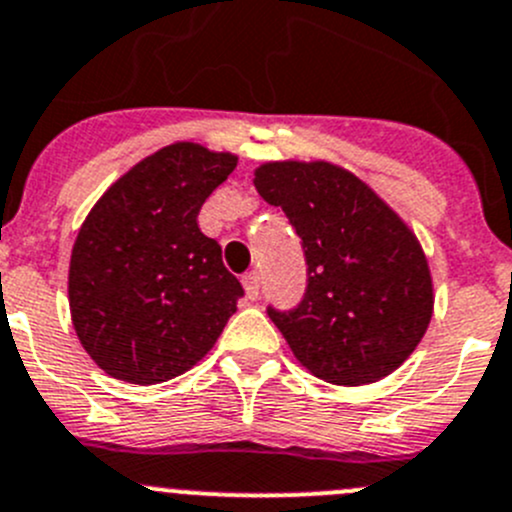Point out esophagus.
Masks as SVG:
<instances>
[{
	"instance_id": "obj_1",
	"label": "esophagus",
	"mask_w": 512,
	"mask_h": 512,
	"mask_svg": "<svg viewBox=\"0 0 512 512\" xmlns=\"http://www.w3.org/2000/svg\"><path fill=\"white\" fill-rule=\"evenodd\" d=\"M242 287H245L247 300L255 302L257 297H260V275H257V272H247V275L242 277Z\"/></svg>"
}]
</instances>
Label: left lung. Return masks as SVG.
Here are the masks:
<instances>
[{"label": "left lung", "instance_id": "1", "mask_svg": "<svg viewBox=\"0 0 512 512\" xmlns=\"http://www.w3.org/2000/svg\"><path fill=\"white\" fill-rule=\"evenodd\" d=\"M252 182L305 247L302 302L267 310L297 362L347 388L398 370L435 305L428 257L408 222L367 182L325 160L265 162Z\"/></svg>", "mask_w": 512, "mask_h": 512}]
</instances>
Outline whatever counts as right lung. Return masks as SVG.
<instances>
[{
    "label": "right lung",
    "instance_id": "add662e5",
    "mask_svg": "<svg viewBox=\"0 0 512 512\" xmlns=\"http://www.w3.org/2000/svg\"><path fill=\"white\" fill-rule=\"evenodd\" d=\"M235 167L232 152L175 142L124 172L84 217L69 260V312L107 375L157 385L215 347L242 285L197 215Z\"/></svg>",
    "mask_w": 512,
    "mask_h": 512
}]
</instances>
